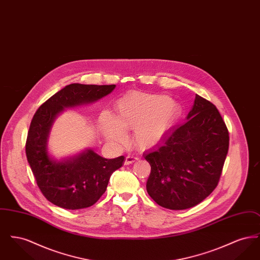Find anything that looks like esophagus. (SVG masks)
<instances>
[{"mask_svg": "<svg viewBox=\"0 0 260 260\" xmlns=\"http://www.w3.org/2000/svg\"><path fill=\"white\" fill-rule=\"evenodd\" d=\"M137 160H138V158H137V157H134V156H131V155H128V156H126V157H125V160H124V165H125V166H127V165H131V164L135 162V161H137Z\"/></svg>", "mask_w": 260, "mask_h": 260, "instance_id": "obj_1", "label": "esophagus"}]
</instances>
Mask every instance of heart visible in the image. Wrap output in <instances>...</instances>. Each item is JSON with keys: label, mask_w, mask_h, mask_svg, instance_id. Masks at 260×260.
<instances>
[{"label": "heart", "mask_w": 260, "mask_h": 260, "mask_svg": "<svg viewBox=\"0 0 260 260\" xmlns=\"http://www.w3.org/2000/svg\"><path fill=\"white\" fill-rule=\"evenodd\" d=\"M180 116V106L167 95L132 92L118 102L115 120L107 113L100 123L105 136L124 142V129L134 132V142L140 149L152 148L168 136Z\"/></svg>", "instance_id": "b5f03b06"}]
</instances>
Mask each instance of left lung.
<instances>
[{
	"label": "left lung",
	"instance_id": "8db88e82",
	"mask_svg": "<svg viewBox=\"0 0 260 260\" xmlns=\"http://www.w3.org/2000/svg\"><path fill=\"white\" fill-rule=\"evenodd\" d=\"M187 121L144 154L151 166L146 189L159 206L186 210L218 184L229 148V133L217 108L196 94Z\"/></svg>",
	"mask_w": 260,
	"mask_h": 260
}]
</instances>
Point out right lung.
Returning a JSON list of instances; mask_svg holds the SVG:
<instances>
[{
	"instance_id": "obj_1",
	"label": "right lung",
	"mask_w": 260,
	"mask_h": 260,
	"mask_svg": "<svg viewBox=\"0 0 260 260\" xmlns=\"http://www.w3.org/2000/svg\"><path fill=\"white\" fill-rule=\"evenodd\" d=\"M115 87L71 84L53 94L35 113L28 131L26 156L37 185L51 204L66 210L94 205L106 191L112 173L123 166L124 156L105 159L90 149L61 161L52 160L48 152L50 127L64 108L94 102Z\"/></svg>"
}]
</instances>
